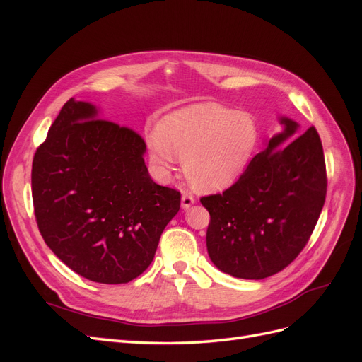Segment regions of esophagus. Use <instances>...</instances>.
<instances>
[{
    "mask_svg": "<svg viewBox=\"0 0 362 362\" xmlns=\"http://www.w3.org/2000/svg\"><path fill=\"white\" fill-rule=\"evenodd\" d=\"M193 204H194L193 194L192 193H184L182 198H181V205H182L184 210H187V208H190Z\"/></svg>",
    "mask_w": 362,
    "mask_h": 362,
    "instance_id": "1",
    "label": "esophagus"
}]
</instances>
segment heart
Instances as JSON below:
<instances>
[{
  "label": "heart",
  "instance_id": "heart-1",
  "mask_svg": "<svg viewBox=\"0 0 362 362\" xmlns=\"http://www.w3.org/2000/svg\"><path fill=\"white\" fill-rule=\"evenodd\" d=\"M254 116L218 104H198L163 117L146 136L149 154L170 169L182 158L185 177L196 189L218 192L245 172L258 145Z\"/></svg>",
  "mask_w": 362,
  "mask_h": 362
}]
</instances>
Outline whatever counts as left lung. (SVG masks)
Segmentation results:
<instances>
[{
    "instance_id": "8db88e82",
    "label": "left lung",
    "mask_w": 362,
    "mask_h": 362,
    "mask_svg": "<svg viewBox=\"0 0 362 362\" xmlns=\"http://www.w3.org/2000/svg\"><path fill=\"white\" fill-rule=\"evenodd\" d=\"M250 160L222 193L202 196L210 213L208 255L217 269L242 279H264L286 269L308 243L326 199V164L314 127L287 144L298 124Z\"/></svg>"
}]
</instances>
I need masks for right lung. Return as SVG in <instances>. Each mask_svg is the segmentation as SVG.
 Segmentation results:
<instances>
[{
  "label": "right lung",
  "mask_w": 362,
  "mask_h": 362,
  "mask_svg": "<svg viewBox=\"0 0 362 362\" xmlns=\"http://www.w3.org/2000/svg\"><path fill=\"white\" fill-rule=\"evenodd\" d=\"M134 129L69 100L36 149L31 194L48 247L83 278L125 284L154 259L181 193L151 180Z\"/></svg>",
  "instance_id": "obj_1"
}]
</instances>
